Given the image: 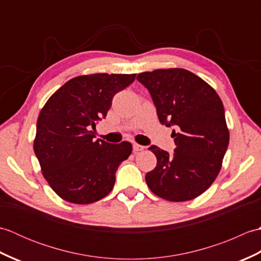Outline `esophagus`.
I'll return each mask as SVG.
<instances>
[{
	"mask_svg": "<svg viewBox=\"0 0 261 261\" xmlns=\"http://www.w3.org/2000/svg\"><path fill=\"white\" fill-rule=\"evenodd\" d=\"M143 149H145V147H143V146L138 145V143H134V151H135L136 153L139 152V151H142Z\"/></svg>",
	"mask_w": 261,
	"mask_h": 261,
	"instance_id": "esophagus-1",
	"label": "esophagus"
}]
</instances>
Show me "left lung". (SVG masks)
Here are the masks:
<instances>
[{"label":"left lung","mask_w":261,"mask_h":261,"mask_svg":"<svg viewBox=\"0 0 261 261\" xmlns=\"http://www.w3.org/2000/svg\"><path fill=\"white\" fill-rule=\"evenodd\" d=\"M137 80L149 91L160 123L175 126L173 156L151 146L157 166L147 185L170 202L195 198L212 185L229 145L222 101L201 77L182 68L145 71Z\"/></svg>","instance_id":"8db88e82"}]
</instances>
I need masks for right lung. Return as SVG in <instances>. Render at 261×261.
<instances>
[{
    "mask_svg": "<svg viewBox=\"0 0 261 261\" xmlns=\"http://www.w3.org/2000/svg\"><path fill=\"white\" fill-rule=\"evenodd\" d=\"M135 80L136 74L77 76L41 109L33 149L43 177L65 201L90 204L113 190L116 170L132 146L94 140L92 129L105 119L115 94Z\"/></svg>",
    "mask_w": 261,
    "mask_h": 261,
    "instance_id": "right-lung-1",
    "label": "right lung"
}]
</instances>
